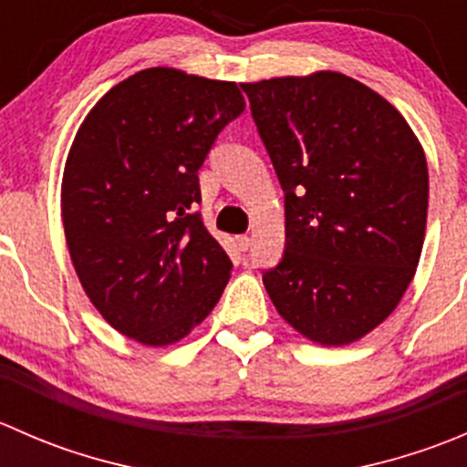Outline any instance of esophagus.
Wrapping results in <instances>:
<instances>
[{
  "mask_svg": "<svg viewBox=\"0 0 467 467\" xmlns=\"http://www.w3.org/2000/svg\"><path fill=\"white\" fill-rule=\"evenodd\" d=\"M237 248L242 253H246L248 248H251V237H246V234H239V237H237Z\"/></svg>",
  "mask_w": 467,
  "mask_h": 467,
  "instance_id": "1",
  "label": "esophagus"
}]
</instances>
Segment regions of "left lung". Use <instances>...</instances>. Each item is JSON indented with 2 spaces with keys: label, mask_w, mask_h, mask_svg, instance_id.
I'll use <instances>...</instances> for the list:
<instances>
[{
  "label": "left lung",
  "mask_w": 467,
  "mask_h": 467,
  "mask_svg": "<svg viewBox=\"0 0 467 467\" xmlns=\"http://www.w3.org/2000/svg\"><path fill=\"white\" fill-rule=\"evenodd\" d=\"M285 192V255L262 280L321 346L357 341L398 307L425 242L430 173L404 117L338 72L242 83Z\"/></svg>",
  "instance_id": "1"
}]
</instances>
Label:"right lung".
Returning <instances> with one entry per match:
<instances>
[{"label":"right lung","instance_id":"1","mask_svg":"<svg viewBox=\"0 0 467 467\" xmlns=\"http://www.w3.org/2000/svg\"><path fill=\"white\" fill-rule=\"evenodd\" d=\"M246 108L237 83L150 67L89 110L60 192L88 298L144 346H169L214 309L233 262L196 212L199 169Z\"/></svg>","mask_w":467,"mask_h":467}]
</instances>
